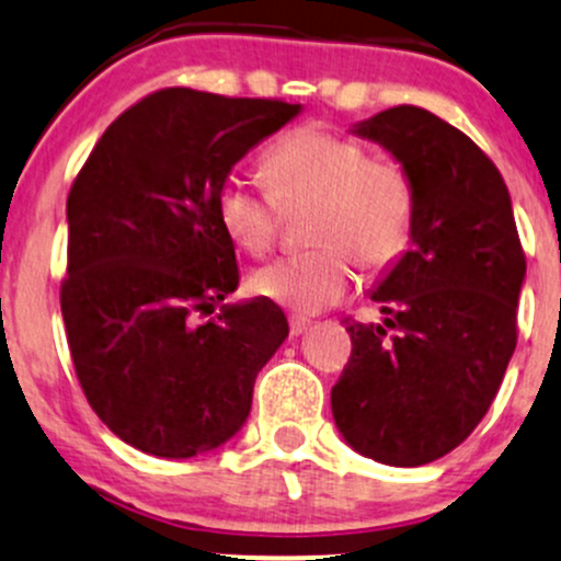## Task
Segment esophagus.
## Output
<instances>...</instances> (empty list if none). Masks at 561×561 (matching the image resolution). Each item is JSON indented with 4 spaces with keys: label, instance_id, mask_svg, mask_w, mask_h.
<instances>
[{
    "label": "esophagus",
    "instance_id": "34e87169",
    "mask_svg": "<svg viewBox=\"0 0 561 561\" xmlns=\"http://www.w3.org/2000/svg\"><path fill=\"white\" fill-rule=\"evenodd\" d=\"M307 328H309V320H304V317H290V336H301Z\"/></svg>",
    "mask_w": 561,
    "mask_h": 561
}]
</instances>
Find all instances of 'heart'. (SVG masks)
I'll list each match as a JSON object with an SVG mask.
<instances>
[{"instance_id":"b5f03b06","label":"heart","mask_w":561,"mask_h":561,"mask_svg":"<svg viewBox=\"0 0 561 561\" xmlns=\"http://www.w3.org/2000/svg\"><path fill=\"white\" fill-rule=\"evenodd\" d=\"M260 173L268 192L236 173L219 184L217 217L228 239L249 254L268 252L282 208L312 201L307 236L317 244L254 271L260 298L314 314L350 296L355 265L382 271L410 247L415 181L399 160L369 154L353 135L301 124L265 149Z\"/></svg>"}]
</instances>
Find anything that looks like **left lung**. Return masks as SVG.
Wrapping results in <instances>:
<instances>
[{"mask_svg":"<svg viewBox=\"0 0 561 561\" xmlns=\"http://www.w3.org/2000/svg\"><path fill=\"white\" fill-rule=\"evenodd\" d=\"M415 181L412 247L371 301L382 322H347L331 410L350 448L421 467L458 448L489 412L516 350L526 257L511 192L472 138L396 105L355 127Z\"/></svg>","mask_w":561,"mask_h":561,"instance_id":"1","label":"left lung"}]
</instances>
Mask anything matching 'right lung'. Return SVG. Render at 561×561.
<instances>
[{"label":"right lung","mask_w":561,"mask_h":561,"mask_svg":"<svg viewBox=\"0 0 561 561\" xmlns=\"http://www.w3.org/2000/svg\"><path fill=\"white\" fill-rule=\"evenodd\" d=\"M298 111L160 89L105 129L72 181L59 293L72 366L100 421L144 454L190 458L228 443L287 339L268 298L213 313L239 287L217 192Z\"/></svg>","instance_id":"add662e5"}]
</instances>
